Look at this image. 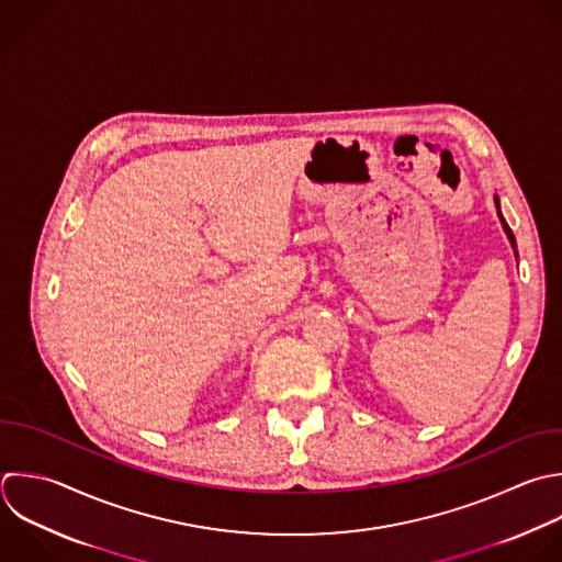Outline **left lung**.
I'll list each match as a JSON object with an SVG mask.
<instances>
[{"label":"left lung","mask_w":562,"mask_h":562,"mask_svg":"<svg viewBox=\"0 0 562 562\" xmlns=\"http://www.w3.org/2000/svg\"><path fill=\"white\" fill-rule=\"evenodd\" d=\"M494 202H496V209H498V198H494ZM498 217H501V211H498ZM501 224H503V228H505V233H507V237H509V244L516 248V241H514V235H512V231H509V226L505 224V220L501 217Z\"/></svg>","instance_id":"8db88e82"}]
</instances>
